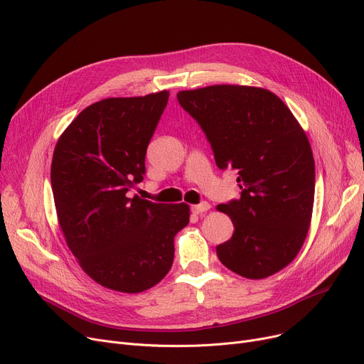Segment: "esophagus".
Returning a JSON list of instances; mask_svg holds the SVG:
<instances>
[{"label":"esophagus","instance_id":"obj_1","mask_svg":"<svg viewBox=\"0 0 364 364\" xmlns=\"http://www.w3.org/2000/svg\"><path fill=\"white\" fill-rule=\"evenodd\" d=\"M209 209H211V205H209L208 202H202V203H199V205H193V206H192V213L199 215V214H202V213L209 211Z\"/></svg>","mask_w":364,"mask_h":364}]
</instances>
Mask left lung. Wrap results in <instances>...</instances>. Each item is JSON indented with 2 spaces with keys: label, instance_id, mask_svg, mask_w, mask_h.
<instances>
[{
  "label": "left lung",
  "instance_id": "left-lung-1",
  "mask_svg": "<svg viewBox=\"0 0 364 364\" xmlns=\"http://www.w3.org/2000/svg\"><path fill=\"white\" fill-rule=\"evenodd\" d=\"M211 143L220 169L237 171L240 199L217 206L232 218L217 246L228 270L265 279L289 265L307 237L314 158L307 134L277 95L250 85H209L177 94Z\"/></svg>",
  "mask_w": 364,
  "mask_h": 364
}]
</instances>
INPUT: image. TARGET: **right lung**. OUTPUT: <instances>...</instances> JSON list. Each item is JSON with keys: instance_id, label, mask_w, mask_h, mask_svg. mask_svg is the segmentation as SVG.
Here are the masks:
<instances>
[{"instance_id": "right-lung-1", "label": "right lung", "mask_w": 364, "mask_h": 364, "mask_svg": "<svg viewBox=\"0 0 364 364\" xmlns=\"http://www.w3.org/2000/svg\"><path fill=\"white\" fill-rule=\"evenodd\" d=\"M169 91L92 103L57 140L51 187L57 220L81 269L105 288L140 294L174 261V237L188 224L187 203L128 198L143 180L149 141Z\"/></svg>"}]
</instances>
